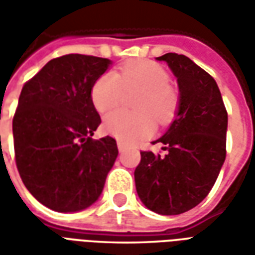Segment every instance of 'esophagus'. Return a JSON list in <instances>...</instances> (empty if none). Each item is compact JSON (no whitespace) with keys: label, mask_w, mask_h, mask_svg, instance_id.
Instances as JSON below:
<instances>
[{"label":"esophagus","mask_w":255,"mask_h":255,"mask_svg":"<svg viewBox=\"0 0 255 255\" xmlns=\"http://www.w3.org/2000/svg\"><path fill=\"white\" fill-rule=\"evenodd\" d=\"M117 149H119V151H123V150L126 149V144L123 143V142H117Z\"/></svg>","instance_id":"34e87169"}]
</instances>
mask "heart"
<instances>
[{
	"label": "heart",
	"instance_id": "heart-1",
	"mask_svg": "<svg viewBox=\"0 0 255 255\" xmlns=\"http://www.w3.org/2000/svg\"><path fill=\"white\" fill-rule=\"evenodd\" d=\"M171 78L160 64L149 60L129 61L120 72H106L95 80L91 89L93 105L100 113H108L120 105L124 91L140 93L135 111L113 112L104 122V129L122 142L147 138L155 129V120L169 123L177 108V95L169 86Z\"/></svg>",
	"mask_w": 255,
	"mask_h": 255
}]
</instances>
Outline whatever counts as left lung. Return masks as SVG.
<instances>
[{
  "label": "left lung",
  "mask_w": 255,
  "mask_h": 255,
  "mask_svg": "<svg viewBox=\"0 0 255 255\" xmlns=\"http://www.w3.org/2000/svg\"><path fill=\"white\" fill-rule=\"evenodd\" d=\"M165 61L176 76L179 102L175 120L161 142L165 157L140 151L135 186L144 206L164 216L195 208L206 198L225 161L228 115L219 86L190 58L166 53Z\"/></svg>",
  "instance_id": "obj_1"
}]
</instances>
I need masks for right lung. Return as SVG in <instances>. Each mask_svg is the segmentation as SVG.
Here are the masks:
<instances>
[{
    "label": "right lung",
    "instance_id": "add662e5",
    "mask_svg": "<svg viewBox=\"0 0 255 255\" xmlns=\"http://www.w3.org/2000/svg\"><path fill=\"white\" fill-rule=\"evenodd\" d=\"M111 64L84 54L53 58L21 90L13 117L16 165L27 190L52 210L90 208L116 161L115 139H91L101 124L91 89Z\"/></svg>",
    "mask_w": 255,
    "mask_h": 255
}]
</instances>
